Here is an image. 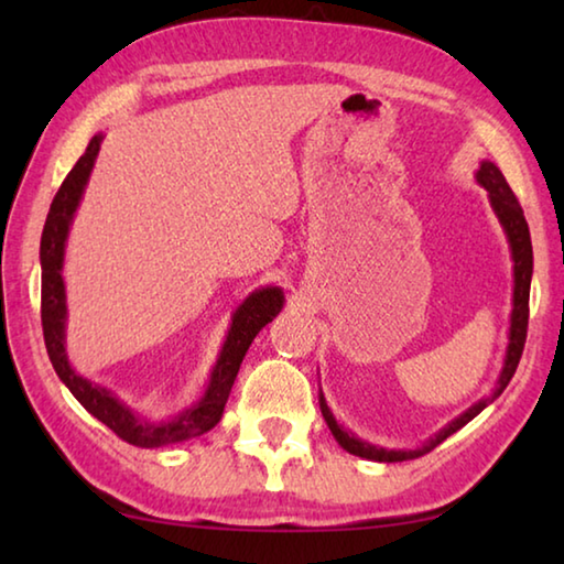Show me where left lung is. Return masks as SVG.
<instances>
[{"label":"left lung","mask_w":564,"mask_h":564,"mask_svg":"<svg viewBox=\"0 0 564 564\" xmlns=\"http://www.w3.org/2000/svg\"><path fill=\"white\" fill-rule=\"evenodd\" d=\"M477 181L488 188L490 194V204L498 214L500 224L505 226V234L510 238V248H512V261H514V308H512V326H510V346H508V358H505V368L500 376V383L495 388V395H500L505 388L518 370V362L522 358V348L524 340H528V318H530V279H532V241H530V228L528 221H524L522 206L518 202V196L512 194V188L508 181H505L502 171L490 164V161H482L480 171H477ZM492 395V398H495ZM492 398H485L480 403L473 405L467 413H463L457 420H453L451 425L443 427L431 443H425L420 451H386V447H376L358 441V437L348 435L343 427L336 423V417L330 415V410L326 405V400L321 395V410L323 417L330 427V433L336 435V441L340 443L343 451H348L358 457H368V460H378V463H398V460H410V457L425 455L431 453L433 447L441 445L445 437H451L453 433L460 431L463 425L470 423V420L480 413V410L490 403Z\"/></svg>","instance_id":"1"}]
</instances>
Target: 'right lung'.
Masks as SVG:
<instances>
[{"mask_svg":"<svg viewBox=\"0 0 564 564\" xmlns=\"http://www.w3.org/2000/svg\"><path fill=\"white\" fill-rule=\"evenodd\" d=\"M101 137H94L89 141L84 156L76 161L74 169L62 181L59 191H56L54 202L46 214V224L42 231V330L50 360L56 370V376L62 378V383L72 390V395L89 410V413L101 420L104 425L111 427L121 441L137 447H161L171 443L188 441V437H198L212 431V427L221 420L226 400L231 395V386L236 380L238 368L246 356L248 346L256 338L265 323H271L275 313L281 311L283 295L279 289H263L248 295L241 308L236 311L234 326L228 330V338L224 343L221 358H218L212 380L204 398L196 405H191L186 413H181L171 423L151 425L139 420L131 413L127 405H121L117 398L99 386H91L89 380H84L69 368L64 352V283H62V261H64V241L69 234L72 216L79 206L82 191L87 178L91 174L94 159L99 154Z\"/></svg>","mask_w":564,"mask_h":564,"instance_id":"add662e5","label":"right lung"}]
</instances>
